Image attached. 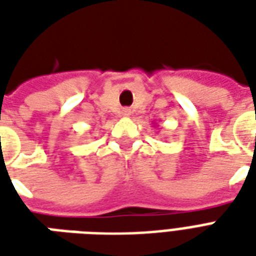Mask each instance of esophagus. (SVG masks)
Here are the masks:
<instances>
[{"label": "esophagus", "instance_id": "esophagus-1", "mask_svg": "<svg viewBox=\"0 0 256 256\" xmlns=\"http://www.w3.org/2000/svg\"><path fill=\"white\" fill-rule=\"evenodd\" d=\"M120 114H122L123 116H130V115H132V111H130L128 108H123Z\"/></svg>", "mask_w": 256, "mask_h": 256}]
</instances>
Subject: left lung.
Returning a JSON list of instances; mask_svg holds the SVG:
<instances>
[{
	"mask_svg": "<svg viewBox=\"0 0 256 256\" xmlns=\"http://www.w3.org/2000/svg\"><path fill=\"white\" fill-rule=\"evenodd\" d=\"M154 124H155V123H154Z\"/></svg>",
	"mask_w": 256,
	"mask_h": 256,
	"instance_id": "obj_1",
	"label": "left lung"
}]
</instances>
